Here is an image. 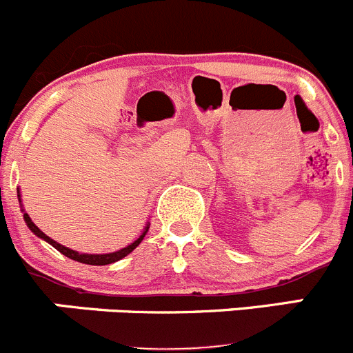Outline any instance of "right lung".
Masks as SVG:
<instances>
[{"mask_svg":"<svg viewBox=\"0 0 353 353\" xmlns=\"http://www.w3.org/2000/svg\"><path fill=\"white\" fill-rule=\"evenodd\" d=\"M23 219H26L27 226H29V228L32 230V232L36 233V235L39 236V239L46 240V242L50 243V245H53L54 249L59 250V252H61L63 256H66V257H68V259L79 261V263H82V264H92V266H106V264L117 263V261L123 259L125 256H128V254H130L132 250H134L135 247H137L139 243L142 242V239H144V236H145V233H148V230H149V226H145V232L142 233V235L139 236V239L135 240L134 243H130V245L123 247V249H121V250H118V252H111V254H79V252H75V250L68 249V247H65V245H59L58 242H54L53 239H50V236H48L46 233H43V232H41V230L37 228L36 225H34V221H32V219H30V216L27 214V212H23Z\"/></svg>","mask_w":353,"mask_h":353,"instance_id":"1","label":"right lung"}]
</instances>
